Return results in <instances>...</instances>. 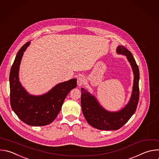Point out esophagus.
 Masks as SVG:
<instances>
[{"mask_svg":"<svg viewBox=\"0 0 159 159\" xmlns=\"http://www.w3.org/2000/svg\"><path fill=\"white\" fill-rule=\"evenodd\" d=\"M85 82V79L84 76L82 75H79L77 77V85L79 87H81L84 85V84Z\"/></svg>","mask_w":159,"mask_h":159,"instance_id":"1","label":"esophagus"}]
</instances>
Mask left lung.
<instances>
[{"label": "left lung", "instance_id": "obj_1", "mask_svg": "<svg viewBox=\"0 0 159 159\" xmlns=\"http://www.w3.org/2000/svg\"><path fill=\"white\" fill-rule=\"evenodd\" d=\"M119 54L127 56L132 68L134 79L131 97L129 103L118 112H109L103 109L95 97L84 88L81 89V106L87 122L93 127L102 130H116L121 128L135 113L139 98V69L132 53L124 46L117 48Z\"/></svg>", "mask_w": 159, "mask_h": 159}]
</instances>
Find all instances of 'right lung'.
<instances>
[{
    "label": "right lung",
    "instance_id": "add662e5",
    "mask_svg": "<svg viewBox=\"0 0 159 159\" xmlns=\"http://www.w3.org/2000/svg\"><path fill=\"white\" fill-rule=\"evenodd\" d=\"M30 43V41L27 42L19 50L11 69V105L15 114L26 124L43 126L50 124L57 117L66 97L71 90L77 87V79L60 83L42 95H30L19 79L20 61Z\"/></svg>",
    "mask_w": 159,
    "mask_h": 159
}]
</instances>
